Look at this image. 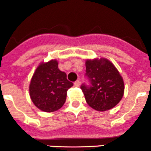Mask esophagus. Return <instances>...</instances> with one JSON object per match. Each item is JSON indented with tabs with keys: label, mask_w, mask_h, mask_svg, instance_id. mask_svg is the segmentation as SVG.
Masks as SVG:
<instances>
[{
	"label": "esophagus",
	"mask_w": 151,
	"mask_h": 151,
	"mask_svg": "<svg viewBox=\"0 0 151 151\" xmlns=\"http://www.w3.org/2000/svg\"><path fill=\"white\" fill-rule=\"evenodd\" d=\"M80 85H81V82H80L79 80H77V81H76L74 83V85L76 86V87H78V86H80Z\"/></svg>",
	"instance_id": "34e87169"
}]
</instances>
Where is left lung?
Segmentation results:
<instances>
[{
	"label": "left lung",
	"instance_id": "left-lung-1",
	"mask_svg": "<svg viewBox=\"0 0 151 151\" xmlns=\"http://www.w3.org/2000/svg\"><path fill=\"white\" fill-rule=\"evenodd\" d=\"M86 76L91 86H81L88 104L97 111H106L123 97L124 82L116 66L106 58L86 60Z\"/></svg>",
	"mask_w": 151,
	"mask_h": 151
}]
</instances>
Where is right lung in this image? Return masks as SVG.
Here are the masks:
<instances>
[{"label":"right lung","mask_w":151,"mask_h":151,"mask_svg":"<svg viewBox=\"0 0 151 151\" xmlns=\"http://www.w3.org/2000/svg\"><path fill=\"white\" fill-rule=\"evenodd\" d=\"M73 85L66 73L58 68V61L50 60L41 62L35 69L29 85V95L36 107L51 113L63 106L68 89Z\"/></svg>","instance_id":"1"}]
</instances>
